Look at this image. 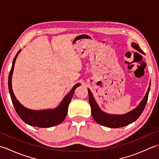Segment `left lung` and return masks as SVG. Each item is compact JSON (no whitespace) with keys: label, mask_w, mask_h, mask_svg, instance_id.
<instances>
[{"label":"left lung","mask_w":159,"mask_h":159,"mask_svg":"<svg viewBox=\"0 0 159 159\" xmlns=\"http://www.w3.org/2000/svg\"><path fill=\"white\" fill-rule=\"evenodd\" d=\"M131 46L134 49L137 50L138 52L144 54V52L142 51V50L140 48L139 46L138 45L137 43L132 42ZM150 89V82L146 95L143 97L142 100L141 101L139 105L136 108H134V109L129 111V112L122 115L109 114L104 112L102 110H101L100 107L98 106V104L96 101L95 100V98H94L92 92H91L89 89H88L89 101L91 106V109H92V117L98 124L106 127L116 128L127 126V125L134 122V121H136L141 116V113H142L147 103Z\"/></svg>","instance_id":"1"}]
</instances>
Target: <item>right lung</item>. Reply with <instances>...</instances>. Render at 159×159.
I'll return each mask as SVG.
<instances>
[{
	"label": "right lung",
	"instance_id": "add662e5",
	"mask_svg": "<svg viewBox=\"0 0 159 159\" xmlns=\"http://www.w3.org/2000/svg\"><path fill=\"white\" fill-rule=\"evenodd\" d=\"M20 51H21V50H19V51L13 59L11 69L10 70L9 74L8 87L13 105L19 117L26 124L30 125V126L39 128H50L57 126V125L61 123L66 118L69 104L74 95V90L76 89V87L80 85V83H76L72 87V89L70 91V92L66 94V96L63 98V99L59 105L54 109L33 110L24 107L16 98L15 94L13 92L11 82L15 62Z\"/></svg>",
	"mask_w": 159,
	"mask_h": 159
}]
</instances>
